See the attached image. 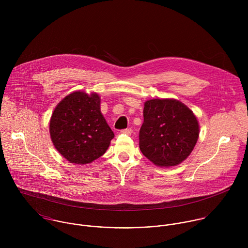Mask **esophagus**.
Here are the masks:
<instances>
[{
    "label": "esophagus",
    "mask_w": 248,
    "mask_h": 248,
    "mask_svg": "<svg viewBox=\"0 0 248 248\" xmlns=\"http://www.w3.org/2000/svg\"><path fill=\"white\" fill-rule=\"evenodd\" d=\"M121 133H122V134H125V135L130 136V135L133 133V130H132L131 128H129V129H124V130H122V131H121Z\"/></svg>",
    "instance_id": "esophagus-1"
}]
</instances>
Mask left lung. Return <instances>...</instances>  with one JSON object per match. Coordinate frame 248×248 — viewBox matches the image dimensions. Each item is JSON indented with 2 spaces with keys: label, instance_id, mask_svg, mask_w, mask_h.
Instances as JSON below:
<instances>
[{
  "label": "left lung",
  "instance_id": "1",
  "mask_svg": "<svg viewBox=\"0 0 248 248\" xmlns=\"http://www.w3.org/2000/svg\"><path fill=\"white\" fill-rule=\"evenodd\" d=\"M140 130L142 154L157 166H175L193 151L199 123L193 111L175 99H152L144 104Z\"/></svg>",
  "mask_w": 248,
  "mask_h": 248
}]
</instances>
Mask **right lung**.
I'll list each match as a JSON object with an SVG mask.
<instances>
[{
	"label": "right lung",
	"mask_w": 248,
	"mask_h": 248,
	"mask_svg": "<svg viewBox=\"0 0 248 248\" xmlns=\"http://www.w3.org/2000/svg\"><path fill=\"white\" fill-rule=\"evenodd\" d=\"M51 140L71 163L87 164L106 152L114 134L100 111V97L74 92L55 108L49 122Z\"/></svg>",
	"instance_id": "add662e5"
}]
</instances>
